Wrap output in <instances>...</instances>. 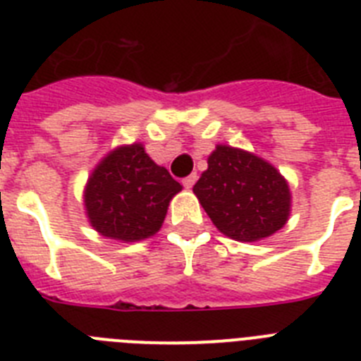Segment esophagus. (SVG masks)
<instances>
[{"label":"esophagus","mask_w":361,"mask_h":361,"mask_svg":"<svg viewBox=\"0 0 361 361\" xmlns=\"http://www.w3.org/2000/svg\"><path fill=\"white\" fill-rule=\"evenodd\" d=\"M195 183H197V173L188 175V177L183 180V184H184V188H186V190H191Z\"/></svg>","instance_id":"obj_1"}]
</instances>
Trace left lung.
Masks as SVG:
<instances>
[{"instance_id":"8db88e82","label":"left lung","mask_w":361,"mask_h":361,"mask_svg":"<svg viewBox=\"0 0 361 361\" xmlns=\"http://www.w3.org/2000/svg\"><path fill=\"white\" fill-rule=\"evenodd\" d=\"M193 193L216 229L238 242L275 235L291 215L286 177L266 159L228 145L209 153Z\"/></svg>"}]
</instances>
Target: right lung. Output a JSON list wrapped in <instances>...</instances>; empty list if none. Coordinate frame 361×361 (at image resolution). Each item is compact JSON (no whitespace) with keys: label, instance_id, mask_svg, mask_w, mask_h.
Listing matches in <instances>:
<instances>
[{"label":"right lung","instance_id":"right-lung-1","mask_svg":"<svg viewBox=\"0 0 361 361\" xmlns=\"http://www.w3.org/2000/svg\"><path fill=\"white\" fill-rule=\"evenodd\" d=\"M183 186L152 161L141 142L108 152L82 191L86 219L106 238L139 242L161 229L170 200Z\"/></svg>","mask_w":361,"mask_h":361}]
</instances>
